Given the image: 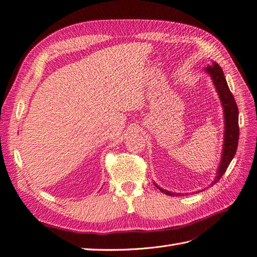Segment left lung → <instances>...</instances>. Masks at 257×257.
Wrapping results in <instances>:
<instances>
[{
	"label": "left lung",
	"instance_id": "left-lung-1",
	"mask_svg": "<svg viewBox=\"0 0 257 257\" xmlns=\"http://www.w3.org/2000/svg\"><path fill=\"white\" fill-rule=\"evenodd\" d=\"M206 72L211 76L213 83L215 85V89L219 93V96L221 98V102L224 108V119H225V132H224V147H223V154L219 169H217L215 180L213 184L216 183L222 178V176L226 172L228 165L232 158L235 157V153L237 151L238 147V139H239V124H238V107L236 104V100L234 98L232 93L229 91L228 84L225 79L224 74L221 66L213 62L212 65H208L206 67ZM157 188L161 191L164 192L167 195H177L179 196L180 194L170 193L168 191L163 190L157 185Z\"/></svg>",
	"mask_w": 257,
	"mask_h": 257
}]
</instances>
